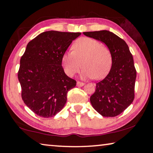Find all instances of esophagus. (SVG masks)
Instances as JSON below:
<instances>
[{"label":"esophagus","mask_w":153,"mask_h":153,"mask_svg":"<svg viewBox=\"0 0 153 153\" xmlns=\"http://www.w3.org/2000/svg\"><path fill=\"white\" fill-rule=\"evenodd\" d=\"M85 85L84 83H82V82H80V81H77L76 82V85L78 87H82L83 85Z\"/></svg>","instance_id":"obj_1"}]
</instances>
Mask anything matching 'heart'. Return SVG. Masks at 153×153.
Returning <instances> with one entry per match:
<instances>
[{
	"mask_svg": "<svg viewBox=\"0 0 153 153\" xmlns=\"http://www.w3.org/2000/svg\"><path fill=\"white\" fill-rule=\"evenodd\" d=\"M72 51L62 55V65L68 76L72 77L83 67V78L102 79L111 68L112 54L106 45L91 37H81L72 47Z\"/></svg>",
	"mask_w": 153,
	"mask_h": 153,
	"instance_id": "b5f03b06",
	"label": "heart"
}]
</instances>
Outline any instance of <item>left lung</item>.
Here are the masks:
<instances>
[{"mask_svg": "<svg viewBox=\"0 0 153 153\" xmlns=\"http://www.w3.org/2000/svg\"><path fill=\"white\" fill-rule=\"evenodd\" d=\"M105 44L112 54V66L107 76L96 83L90 100L93 107L104 117H114L132 103L137 71L127 43L108 30L83 33Z\"/></svg>", "mask_w": 153, "mask_h": 153, "instance_id": "obj_1", "label": "left lung"}]
</instances>
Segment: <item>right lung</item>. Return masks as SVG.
Instances as JSON below:
<instances>
[{
    "mask_svg": "<svg viewBox=\"0 0 153 153\" xmlns=\"http://www.w3.org/2000/svg\"><path fill=\"white\" fill-rule=\"evenodd\" d=\"M81 33L49 30L29 42L20 60L18 79L25 104L37 116H56L67 102L76 81L67 76L62 57Z\"/></svg>",
    "mask_w": 153,
    "mask_h": 153,
    "instance_id": "right-lung-1",
    "label": "right lung"
}]
</instances>
